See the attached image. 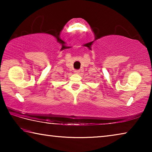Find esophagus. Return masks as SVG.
I'll return each instance as SVG.
<instances>
[{"label": "esophagus", "instance_id": "obj_1", "mask_svg": "<svg viewBox=\"0 0 152 152\" xmlns=\"http://www.w3.org/2000/svg\"><path fill=\"white\" fill-rule=\"evenodd\" d=\"M74 72H75L76 74H79L80 70H74Z\"/></svg>", "mask_w": 152, "mask_h": 152}]
</instances>
